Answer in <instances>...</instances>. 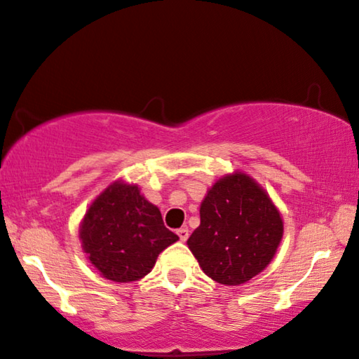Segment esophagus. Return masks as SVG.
<instances>
[{
	"label": "esophagus",
	"instance_id": "1",
	"mask_svg": "<svg viewBox=\"0 0 359 359\" xmlns=\"http://www.w3.org/2000/svg\"><path fill=\"white\" fill-rule=\"evenodd\" d=\"M177 235H179L180 241H187L189 240V228L187 226L179 228V229H177Z\"/></svg>",
	"mask_w": 359,
	"mask_h": 359
}]
</instances>
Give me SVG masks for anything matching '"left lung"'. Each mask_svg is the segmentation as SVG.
Masks as SVG:
<instances>
[{
	"mask_svg": "<svg viewBox=\"0 0 359 359\" xmlns=\"http://www.w3.org/2000/svg\"><path fill=\"white\" fill-rule=\"evenodd\" d=\"M283 233V218L266 190L250 175L235 172L205 195L200 226L187 245L208 277L240 285L266 269Z\"/></svg>",
	"mask_w": 359,
	"mask_h": 359,
	"instance_id": "8db88e82",
	"label": "left lung"
}]
</instances>
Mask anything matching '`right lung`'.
<instances>
[{"mask_svg": "<svg viewBox=\"0 0 359 359\" xmlns=\"http://www.w3.org/2000/svg\"><path fill=\"white\" fill-rule=\"evenodd\" d=\"M80 240L100 274L133 283L149 274L157 256L179 236L164 226L159 208L142 197L137 185L118 180L90 205Z\"/></svg>", "mask_w": 359, "mask_h": 359, "instance_id": "add662e5", "label": "right lung"}]
</instances>
